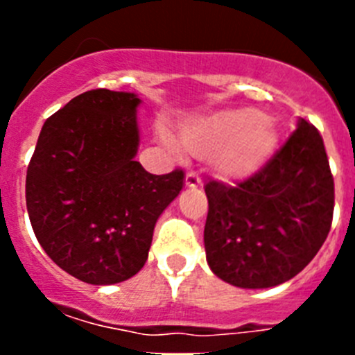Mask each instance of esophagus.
<instances>
[{"label": "esophagus", "mask_w": 355, "mask_h": 355, "mask_svg": "<svg viewBox=\"0 0 355 355\" xmlns=\"http://www.w3.org/2000/svg\"><path fill=\"white\" fill-rule=\"evenodd\" d=\"M184 184H187L188 188H197L202 184V181H200V178L196 172H188L187 178H184Z\"/></svg>", "instance_id": "34e87169"}]
</instances>
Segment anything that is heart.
Returning <instances> with one entry per match:
<instances>
[{
	"label": "heart",
	"instance_id": "obj_1",
	"mask_svg": "<svg viewBox=\"0 0 355 355\" xmlns=\"http://www.w3.org/2000/svg\"><path fill=\"white\" fill-rule=\"evenodd\" d=\"M159 135L175 156L184 155L183 146L167 130ZM181 139L192 155L208 156L209 167L218 178L240 181L270 159L279 137L270 117L254 108H236L187 122Z\"/></svg>",
	"mask_w": 355,
	"mask_h": 355
}]
</instances>
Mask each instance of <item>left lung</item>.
I'll list each match as a JSON object with an SVG mask.
<instances>
[{
  "instance_id": "left-lung-1",
  "label": "left lung",
  "mask_w": 355,
  "mask_h": 355,
  "mask_svg": "<svg viewBox=\"0 0 355 355\" xmlns=\"http://www.w3.org/2000/svg\"><path fill=\"white\" fill-rule=\"evenodd\" d=\"M205 192L206 259L233 286L286 283L331 231L334 180L322 135L304 119L261 171L233 187L209 181Z\"/></svg>"
}]
</instances>
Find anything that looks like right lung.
Masks as SVG:
<instances>
[{"label": "right lung", "instance_id": "obj_1", "mask_svg": "<svg viewBox=\"0 0 355 355\" xmlns=\"http://www.w3.org/2000/svg\"><path fill=\"white\" fill-rule=\"evenodd\" d=\"M133 92H83L44 122L26 172V208L40 247L89 284H115L146 265L163 209L184 172L149 174Z\"/></svg>", "mask_w": 355, "mask_h": 355}]
</instances>
